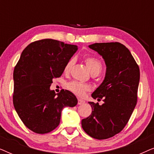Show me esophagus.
Segmentation results:
<instances>
[{
    "instance_id": "obj_1",
    "label": "esophagus",
    "mask_w": 154,
    "mask_h": 154,
    "mask_svg": "<svg viewBox=\"0 0 154 154\" xmlns=\"http://www.w3.org/2000/svg\"><path fill=\"white\" fill-rule=\"evenodd\" d=\"M85 102V101L83 100H81V99H79V100H78V104H80V105L84 104Z\"/></svg>"
}]
</instances>
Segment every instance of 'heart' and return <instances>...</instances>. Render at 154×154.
Listing matches in <instances>:
<instances>
[{
  "instance_id": "heart-1",
  "label": "heart",
  "mask_w": 154,
  "mask_h": 154,
  "mask_svg": "<svg viewBox=\"0 0 154 154\" xmlns=\"http://www.w3.org/2000/svg\"><path fill=\"white\" fill-rule=\"evenodd\" d=\"M85 62L91 74L98 75L102 71V64L97 58L94 57H88L85 58ZM73 64V59L68 61L64 69V71L65 73H68L70 71ZM67 88L70 91L72 92L73 93L80 97H83L85 94V92L90 90L88 85H84L83 83L76 81H72L69 83L67 84Z\"/></svg>"
}]
</instances>
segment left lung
Masks as SVG:
<instances>
[{
    "label": "left lung",
    "mask_w": 154,
    "mask_h": 154,
    "mask_svg": "<svg viewBox=\"0 0 154 154\" xmlns=\"http://www.w3.org/2000/svg\"><path fill=\"white\" fill-rule=\"evenodd\" d=\"M90 49L97 52L106 66L102 84L92 94L104 104L89 102L92 113L81 121L84 131L92 137L105 140L119 133L128 123L137 101L140 68L130 50L123 44L94 43Z\"/></svg>",
    "instance_id": "8db88e82"
}]
</instances>
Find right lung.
<instances>
[{
  "label": "right lung",
  "instance_id": "1",
  "mask_svg": "<svg viewBox=\"0 0 154 154\" xmlns=\"http://www.w3.org/2000/svg\"><path fill=\"white\" fill-rule=\"evenodd\" d=\"M78 47L53 39L33 42L23 50L13 73V104L23 123L38 134L52 131L60 123L66 106L78 100L72 92L50 89L52 79L60 77Z\"/></svg>",
  "mask_w": 154,
  "mask_h": 154
}]
</instances>
